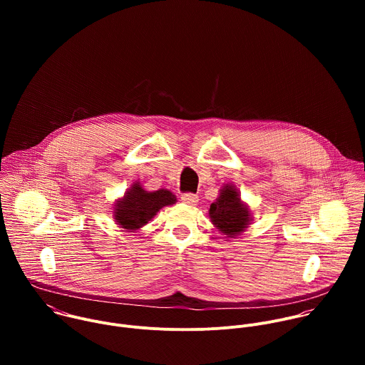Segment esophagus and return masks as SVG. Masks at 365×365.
<instances>
[{
    "label": "esophagus",
    "mask_w": 365,
    "mask_h": 365,
    "mask_svg": "<svg viewBox=\"0 0 365 365\" xmlns=\"http://www.w3.org/2000/svg\"><path fill=\"white\" fill-rule=\"evenodd\" d=\"M182 200L189 205H196L199 202V197H197V195H193V193H183Z\"/></svg>",
    "instance_id": "obj_1"
}]
</instances>
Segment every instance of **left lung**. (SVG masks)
Masks as SVG:
<instances>
[{"instance_id":"obj_1","label":"left lung","mask_w":365,"mask_h":365,"mask_svg":"<svg viewBox=\"0 0 365 365\" xmlns=\"http://www.w3.org/2000/svg\"><path fill=\"white\" fill-rule=\"evenodd\" d=\"M207 215L212 225L225 237V241L241 237L252 221L250 206L241 199L234 183H224L215 202L211 203Z\"/></svg>"}]
</instances>
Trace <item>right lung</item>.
<instances>
[{
  "label": "right lung",
  "mask_w": 365,
  "mask_h": 365,
  "mask_svg": "<svg viewBox=\"0 0 365 365\" xmlns=\"http://www.w3.org/2000/svg\"><path fill=\"white\" fill-rule=\"evenodd\" d=\"M178 197L169 189L148 192L140 180L131 183L125 193L114 203L113 218L118 228L127 232L140 231L165 206L175 205Z\"/></svg>",
  "instance_id": "1"
}]
</instances>
